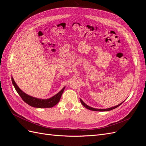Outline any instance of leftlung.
Returning <instances> with one entry per match:
<instances>
[{"instance_id":"obj_1","label":"left lung","mask_w":146,"mask_h":146,"mask_svg":"<svg viewBox=\"0 0 146 146\" xmlns=\"http://www.w3.org/2000/svg\"><path fill=\"white\" fill-rule=\"evenodd\" d=\"M80 102H81L82 104L85 108H86L87 109L90 110H92V111H110V110H113V109H115L116 108H117V107H119V106H120V105L123 102V101L120 104H119V105H116V106H114V107H113L109 108H106V109H99V108H92V107H90V106H88V105H86L85 102H83L81 99H80Z\"/></svg>"}]
</instances>
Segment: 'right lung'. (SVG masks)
Returning <instances> with one entry per match:
<instances>
[{
	"instance_id": "1",
	"label": "right lung",
	"mask_w": 146,
	"mask_h": 146,
	"mask_svg": "<svg viewBox=\"0 0 146 146\" xmlns=\"http://www.w3.org/2000/svg\"><path fill=\"white\" fill-rule=\"evenodd\" d=\"M11 80H12L13 86H14L17 93H18V94L21 96V98L23 99V100L25 102V103H27L28 105L31 106V107H35V108H52V107H54V106H55L59 102L61 95H62L65 88V86H64L59 92H58L56 94L52 96V98L49 99H38L36 98H35V97H32L28 95L27 94L25 93V92L22 91L19 88V86L17 85V84L15 82L13 77H11Z\"/></svg>"
}]
</instances>
